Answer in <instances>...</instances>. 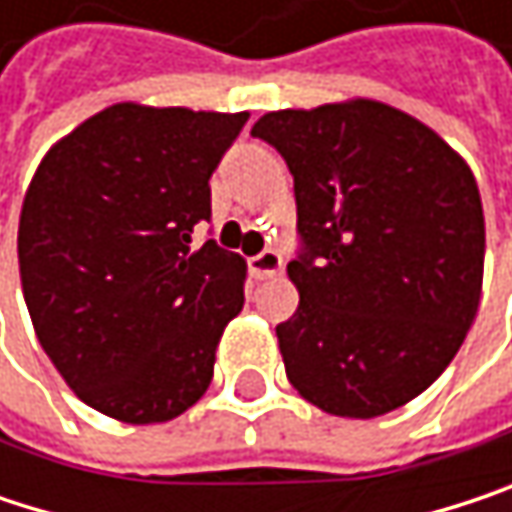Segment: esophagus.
Here are the masks:
<instances>
[{
	"label": "esophagus",
	"mask_w": 512,
	"mask_h": 512,
	"mask_svg": "<svg viewBox=\"0 0 512 512\" xmlns=\"http://www.w3.org/2000/svg\"><path fill=\"white\" fill-rule=\"evenodd\" d=\"M281 266H284V260H281L278 252H272V249H266V252H260V255L249 257V272H252V278H257V281L278 275V272H281Z\"/></svg>",
	"instance_id": "34e87169"
}]
</instances>
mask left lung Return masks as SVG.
<instances>
[{
	"instance_id": "8db88e82",
	"label": "left lung",
	"mask_w": 512,
	"mask_h": 512,
	"mask_svg": "<svg viewBox=\"0 0 512 512\" xmlns=\"http://www.w3.org/2000/svg\"><path fill=\"white\" fill-rule=\"evenodd\" d=\"M302 249L299 308L275 326L290 385L341 418L385 415L454 361L480 305L483 204L471 168L418 118L376 100L266 112Z\"/></svg>"
}]
</instances>
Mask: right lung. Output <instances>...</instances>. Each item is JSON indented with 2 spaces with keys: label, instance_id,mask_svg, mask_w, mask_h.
<instances>
[{
  "label": "right lung",
  "instance_id": "add662e5",
  "mask_svg": "<svg viewBox=\"0 0 512 512\" xmlns=\"http://www.w3.org/2000/svg\"><path fill=\"white\" fill-rule=\"evenodd\" d=\"M249 112L115 103L55 142L20 213L35 335L91 409L162 424L201 400L246 260L207 240L210 174Z\"/></svg>",
  "mask_w": 512,
  "mask_h": 512
}]
</instances>
